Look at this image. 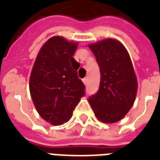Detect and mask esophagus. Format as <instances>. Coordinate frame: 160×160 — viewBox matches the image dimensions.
Returning <instances> with one entry per match:
<instances>
[{"label":"esophagus","instance_id":"1","mask_svg":"<svg viewBox=\"0 0 160 160\" xmlns=\"http://www.w3.org/2000/svg\"><path fill=\"white\" fill-rule=\"evenodd\" d=\"M83 82H84V84H85V85H87V82H88L87 78H84V79H83Z\"/></svg>","mask_w":160,"mask_h":160}]
</instances>
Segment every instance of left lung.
I'll return each mask as SVG.
<instances>
[{
	"mask_svg": "<svg viewBox=\"0 0 160 160\" xmlns=\"http://www.w3.org/2000/svg\"><path fill=\"white\" fill-rule=\"evenodd\" d=\"M89 47L100 70V88L89 98L97 119L115 123L133 106L136 96L137 79L128 51L119 41L105 39Z\"/></svg>",
	"mask_w": 160,
	"mask_h": 160,
	"instance_id": "obj_1",
	"label": "left lung"
}]
</instances>
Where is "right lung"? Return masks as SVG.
Segmentation results:
<instances>
[{
	"label": "right lung",
	"mask_w": 160,
	"mask_h": 160,
	"mask_svg": "<svg viewBox=\"0 0 160 160\" xmlns=\"http://www.w3.org/2000/svg\"><path fill=\"white\" fill-rule=\"evenodd\" d=\"M78 44L53 36L36 56L30 77V92L36 110L45 120L60 125L72 117L73 110L85 95L79 79L80 64L73 58Z\"/></svg>",
	"instance_id": "right-lung-1"
}]
</instances>
